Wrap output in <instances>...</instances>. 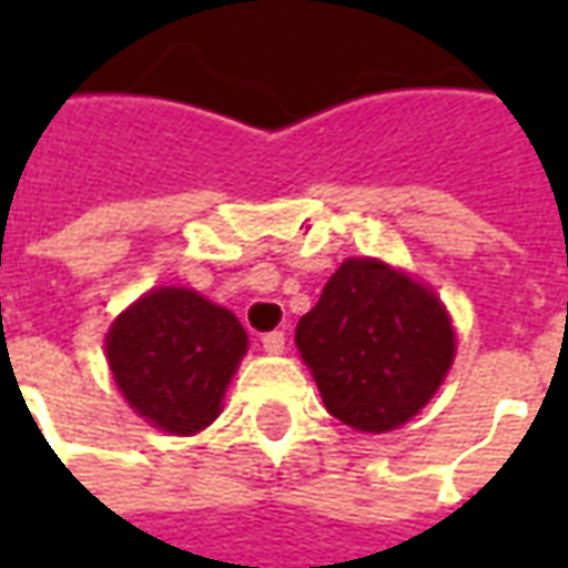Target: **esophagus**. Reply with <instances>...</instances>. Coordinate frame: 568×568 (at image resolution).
<instances>
[{"instance_id": "obj_1", "label": "esophagus", "mask_w": 568, "mask_h": 568, "mask_svg": "<svg viewBox=\"0 0 568 568\" xmlns=\"http://www.w3.org/2000/svg\"><path fill=\"white\" fill-rule=\"evenodd\" d=\"M261 344H264V353H271V356H280L285 349V334L283 332H271L261 337Z\"/></svg>"}]
</instances>
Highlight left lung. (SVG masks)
Listing matches in <instances>:
<instances>
[{"label": "left lung", "instance_id": "8db88e82", "mask_svg": "<svg viewBox=\"0 0 568 568\" xmlns=\"http://www.w3.org/2000/svg\"><path fill=\"white\" fill-rule=\"evenodd\" d=\"M328 414L393 432L438 393L456 334L438 295L377 258H346L295 332Z\"/></svg>", "mask_w": 568, "mask_h": 568}]
</instances>
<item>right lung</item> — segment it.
<instances>
[{
	"mask_svg": "<svg viewBox=\"0 0 568 568\" xmlns=\"http://www.w3.org/2000/svg\"><path fill=\"white\" fill-rule=\"evenodd\" d=\"M248 337L231 310L191 288H151L105 334L109 368L128 405L170 435H194L222 414Z\"/></svg>",
	"mask_w": 568,
	"mask_h": 568,
	"instance_id": "1",
	"label": "right lung"
}]
</instances>
